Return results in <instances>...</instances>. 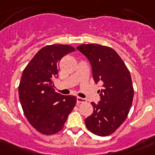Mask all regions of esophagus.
I'll return each mask as SVG.
<instances>
[{
	"instance_id": "1",
	"label": "esophagus",
	"mask_w": 155,
	"mask_h": 155,
	"mask_svg": "<svg viewBox=\"0 0 155 155\" xmlns=\"http://www.w3.org/2000/svg\"><path fill=\"white\" fill-rule=\"evenodd\" d=\"M86 102H87V99H85V98H80V97H78V98H77V103L78 104L86 103Z\"/></svg>"
}]
</instances>
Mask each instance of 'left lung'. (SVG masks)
Masks as SVG:
<instances>
[{
  "instance_id": "obj_1",
  "label": "left lung",
  "mask_w": 155,
  "mask_h": 155,
  "mask_svg": "<svg viewBox=\"0 0 155 155\" xmlns=\"http://www.w3.org/2000/svg\"><path fill=\"white\" fill-rule=\"evenodd\" d=\"M77 49L88 58L95 83L101 81V101L92 102L93 113L85 119L87 129L98 136L114 133L127 117L134 98L130 71L117 52L99 44H84Z\"/></svg>"
}]
</instances>
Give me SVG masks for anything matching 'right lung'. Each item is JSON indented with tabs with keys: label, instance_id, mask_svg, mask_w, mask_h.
I'll return each instance as SVG.
<instances>
[{
	"label": "right lung",
	"instance_id": "obj_1",
	"mask_svg": "<svg viewBox=\"0 0 155 155\" xmlns=\"http://www.w3.org/2000/svg\"><path fill=\"white\" fill-rule=\"evenodd\" d=\"M74 51L68 45L45 46L22 72L18 86L22 110L30 125L42 134L60 131L76 104V97L55 92L53 82L58 74L60 60Z\"/></svg>",
	"mask_w": 155,
	"mask_h": 155
}]
</instances>
